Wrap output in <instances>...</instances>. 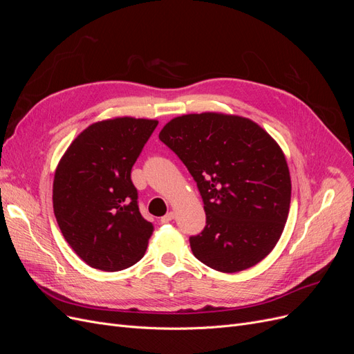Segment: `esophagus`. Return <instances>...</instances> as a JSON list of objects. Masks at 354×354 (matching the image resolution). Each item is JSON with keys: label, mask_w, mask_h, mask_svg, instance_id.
I'll return each instance as SVG.
<instances>
[{"label": "esophagus", "mask_w": 354, "mask_h": 354, "mask_svg": "<svg viewBox=\"0 0 354 354\" xmlns=\"http://www.w3.org/2000/svg\"><path fill=\"white\" fill-rule=\"evenodd\" d=\"M174 220V212H167L165 214V216L162 217V218H160V223H169V221H173Z\"/></svg>", "instance_id": "esophagus-1"}]
</instances>
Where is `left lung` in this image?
<instances>
[{
	"label": "left lung",
	"mask_w": 354,
	"mask_h": 354,
	"mask_svg": "<svg viewBox=\"0 0 354 354\" xmlns=\"http://www.w3.org/2000/svg\"><path fill=\"white\" fill-rule=\"evenodd\" d=\"M159 140L196 181L205 227L190 236L196 259L234 273L260 263L283 232L291 177L281 147L242 116L192 113L171 120Z\"/></svg>",
	"instance_id": "1"
}]
</instances>
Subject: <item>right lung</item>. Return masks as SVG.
<instances>
[{"label": "right lung", "instance_id": "add662e5", "mask_svg": "<svg viewBox=\"0 0 354 354\" xmlns=\"http://www.w3.org/2000/svg\"><path fill=\"white\" fill-rule=\"evenodd\" d=\"M158 121L115 118L90 125L57 165L53 208L66 242L94 269L118 272L142 259L153 224L138 209L131 168Z\"/></svg>", "mask_w": 354, "mask_h": 354}]
</instances>
